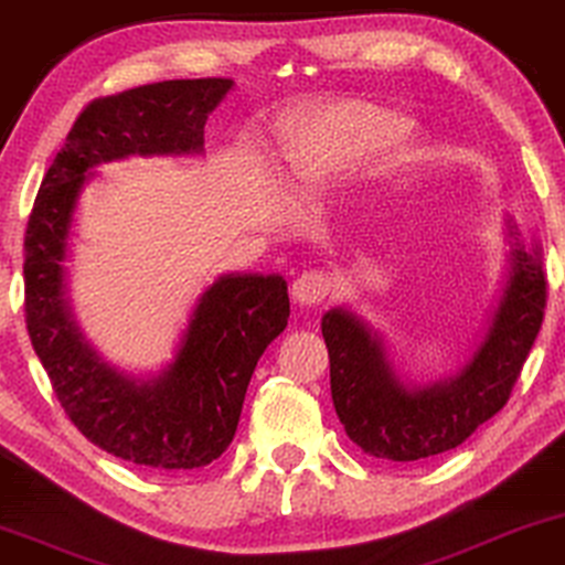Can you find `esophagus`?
I'll list each match as a JSON object with an SVG mask.
<instances>
[{"label":"esophagus","instance_id":"obj_1","mask_svg":"<svg viewBox=\"0 0 565 565\" xmlns=\"http://www.w3.org/2000/svg\"><path fill=\"white\" fill-rule=\"evenodd\" d=\"M330 287H333V284H330V276L326 270H307V274H302L295 284H291V297H295L299 305L312 307L326 302Z\"/></svg>","mask_w":565,"mask_h":565}]
</instances>
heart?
I'll return each mask as SVG.
<instances>
[{
    "label": "heart",
    "instance_id": "1",
    "mask_svg": "<svg viewBox=\"0 0 565 565\" xmlns=\"http://www.w3.org/2000/svg\"><path fill=\"white\" fill-rule=\"evenodd\" d=\"M405 131L408 124L390 110L364 103L333 105L289 139L287 160L302 183L318 185L393 147Z\"/></svg>",
    "mask_w": 565,
    "mask_h": 565
}]
</instances>
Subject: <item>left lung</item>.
<instances>
[{
    "label": "left lung",
    "mask_w": 565,
    "mask_h": 565,
    "mask_svg": "<svg viewBox=\"0 0 565 565\" xmlns=\"http://www.w3.org/2000/svg\"><path fill=\"white\" fill-rule=\"evenodd\" d=\"M511 270L486 341L455 377L405 390L385 361L380 338L351 312L322 315L330 356V393L353 445L366 455L413 462L460 447L507 405L545 318L547 278L540 247L516 227Z\"/></svg>",
    "instance_id": "left-lung-1"
}]
</instances>
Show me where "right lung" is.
<instances>
[{"label":"right lung","mask_w":565,"mask_h":565,"mask_svg":"<svg viewBox=\"0 0 565 565\" xmlns=\"http://www.w3.org/2000/svg\"><path fill=\"white\" fill-rule=\"evenodd\" d=\"M232 79H168L97 97L79 113L38 188L25 230V326L74 426L120 460L157 470L206 468L237 431L253 370L287 328L281 276L227 274L201 295L178 356L160 377H126L82 341L64 302V250L82 183L129 154L204 149L209 113Z\"/></svg>","instance_id":"obj_1"}]
</instances>
